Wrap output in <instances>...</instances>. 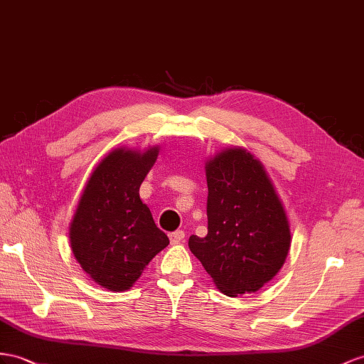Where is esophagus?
I'll return each mask as SVG.
<instances>
[{
    "instance_id": "obj_1",
    "label": "esophagus",
    "mask_w": 364,
    "mask_h": 364,
    "mask_svg": "<svg viewBox=\"0 0 364 364\" xmlns=\"http://www.w3.org/2000/svg\"><path fill=\"white\" fill-rule=\"evenodd\" d=\"M184 237H186L184 230H175V232H172V234H169V238H171V243L172 245H178L180 241L184 240Z\"/></svg>"
}]
</instances>
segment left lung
Wrapping results in <instances>:
<instances>
[{"label": "left lung", "instance_id": "1", "mask_svg": "<svg viewBox=\"0 0 364 364\" xmlns=\"http://www.w3.org/2000/svg\"><path fill=\"white\" fill-rule=\"evenodd\" d=\"M208 235L189 238L223 294L257 292L277 275L291 247L282 201L263 164L234 147L206 164Z\"/></svg>", "mask_w": 364, "mask_h": 364}]
</instances>
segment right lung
I'll list each match as a JSON object with an SVG mask.
<instances>
[{
	"label": "right lung",
	"instance_id": "obj_1",
	"mask_svg": "<svg viewBox=\"0 0 364 364\" xmlns=\"http://www.w3.org/2000/svg\"><path fill=\"white\" fill-rule=\"evenodd\" d=\"M158 156L117 149L89 178L70 223V247L85 272L110 291H126L169 245L139 198V186Z\"/></svg>",
	"mask_w": 364,
	"mask_h": 364
}]
</instances>
